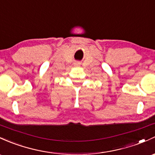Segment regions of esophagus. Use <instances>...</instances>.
Segmentation results:
<instances>
[{
  "instance_id": "esophagus-1",
  "label": "esophagus",
  "mask_w": 155,
  "mask_h": 155,
  "mask_svg": "<svg viewBox=\"0 0 155 155\" xmlns=\"http://www.w3.org/2000/svg\"><path fill=\"white\" fill-rule=\"evenodd\" d=\"M76 64H77V65H78V64H79V63H76Z\"/></svg>"
}]
</instances>
